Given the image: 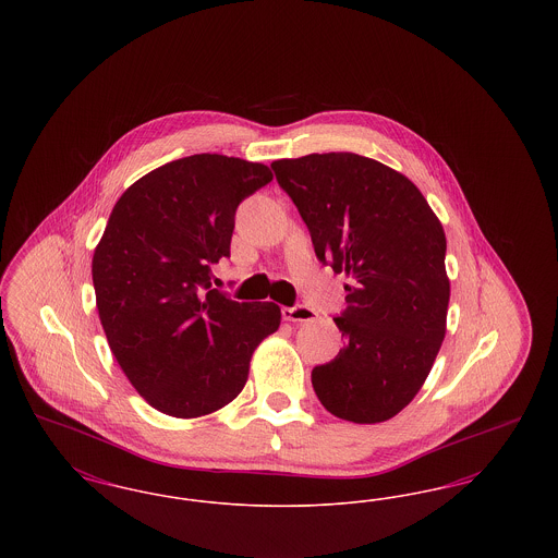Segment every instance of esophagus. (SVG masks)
Segmentation results:
<instances>
[{
  "label": "esophagus",
  "mask_w": 558,
  "mask_h": 558,
  "mask_svg": "<svg viewBox=\"0 0 558 558\" xmlns=\"http://www.w3.org/2000/svg\"><path fill=\"white\" fill-rule=\"evenodd\" d=\"M282 318L287 322H312L316 319V312L307 305H294V307H284Z\"/></svg>",
  "instance_id": "1"
}]
</instances>
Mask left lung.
<instances>
[{
	"label": "left lung",
	"instance_id": "obj_1",
	"mask_svg": "<svg viewBox=\"0 0 558 558\" xmlns=\"http://www.w3.org/2000/svg\"><path fill=\"white\" fill-rule=\"evenodd\" d=\"M271 169L316 257L351 280L335 318L345 347L312 371L314 391L343 421L385 423L421 391L446 337L444 226L405 175L368 157L307 155Z\"/></svg>",
	"mask_w": 558,
	"mask_h": 558
}]
</instances>
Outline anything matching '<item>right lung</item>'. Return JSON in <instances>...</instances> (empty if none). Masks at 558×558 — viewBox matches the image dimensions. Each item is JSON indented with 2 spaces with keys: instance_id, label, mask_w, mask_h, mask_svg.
<instances>
[{
  "instance_id": "1",
  "label": "right lung",
  "mask_w": 558,
  "mask_h": 558,
  "mask_svg": "<svg viewBox=\"0 0 558 558\" xmlns=\"http://www.w3.org/2000/svg\"><path fill=\"white\" fill-rule=\"evenodd\" d=\"M271 178L262 162L192 155L140 178L108 217L92 259L98 316L121 371L162 414L228 405L280 326L276 303H239L211 287L240 203Z\"/></svg>"
}]
</instances>
